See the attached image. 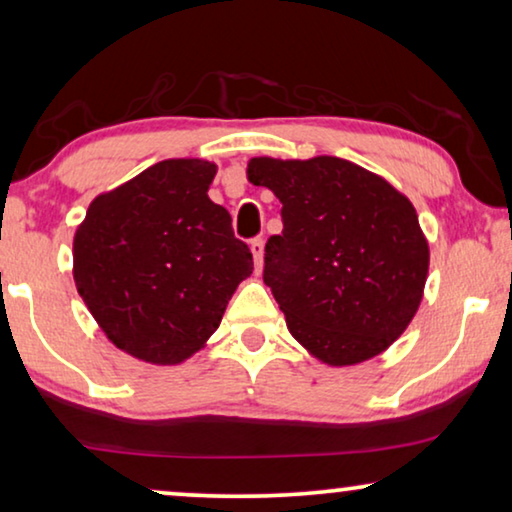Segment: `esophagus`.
Wrapping results in <instances>:
<instances>
[{
    "label": "esophagus",
    "mask_w": 512,
    "mask_h": 512,
    "mask_svg": "<svg viewBox=\"0 0 512 512\" xmlns=\"http://www.w3.org/2000/svg\"><path fill=\"white\" fill-rule=\"evenodd\" d=\"M249 247H251V254H254L256 272H261V268H263V249H265L263 238H254V240L249 242Z\"/></svg>",
    "instance_id": "1"
}]
</instances>
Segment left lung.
<instances>
[{"mask_svg":"<svg viewBox=\"0 0 512 512\" xmlns=\"http://www.w3.org/2000/svg\"><path fill=\"white\" fill-rule=\"evenodd\" d=\"M247 175L281 203L284 231L265 244L263 281L291 335L332 367L385 351L427 281L429 247L409 198L339 157H258Z\"/></svg>","mask_w":512,"mask_h":512,"instance_id":"obj_1","label":"left lung"}]
</instances>
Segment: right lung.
Listing matches in <instances>:
<instances>
[{"label": "right lung", "instance_id": "1", "mask_svg": "<svg viewBox=\"0 0 512 512\" xmlns=\"http://www.w3.org/2000/svg\"><path fill=\"white\" fill-rule=\"evenodd\" d=\"M217 166L168 159L96 196L73 238L80 298L117 348L177 365L219 328L254 272L231 214L210 201Z\"/></svg>", "mask_w": 512, "mask_h": 512}]
</instances>
